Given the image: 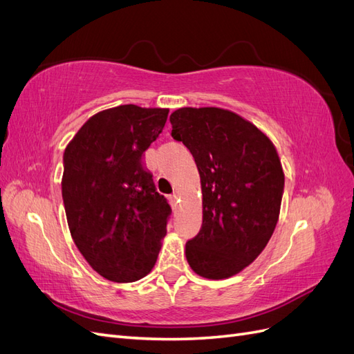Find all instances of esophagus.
Instances as JSON below:
<instances>
[{"instance_id":"34e87169","label":"esophagus","mask_w":354,"mask_h":354,"mask_svg":"<svg viewBox=\"0 0 354 354\" xmlns=\"http://www.w3.org/2000/svg\"><path fill=\"white\" fill-rule=\"evenodd\" d=\"M169 202H171V205L173 207H176L177 205V202H178V195L177 194H173L169 196Z\"/></svg>"}]
</instances>
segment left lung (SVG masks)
Segmentation results:
<instances>
[{
  "instance_id": "8db88e82",
  "label": "left lung",
  "mask_w": 354,
  "mask_h": 354,
  "mask_svg": "<svg viewBox=\"0 0 354 354\" xmlns=\"http://www.w3.org/2000/svg\"><path fill=\"white\" fill-rule=\"evenodd\" d=\"M169 121L201 177L202 227L186 243L187 263L207 279H227L274 232L285 183L279 155L263 131L226 109L180 108Z\"/></svg>"
}]
</instances>
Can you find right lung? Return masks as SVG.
Here are the masks:
<instances>
[{"instance_id":"obj_1","label":"right lung","mask_w":354,"mask_h":354,"mask_svg":"<svg viewBox=\"0 0 354 354\" xmlns=\"http://www.w3.org/2000/svg\"><path fill=\"white\" fill-rule=\"evenodd\" d=\"M169 109L121 104L93 115L63 153L62 196L72 239L104 279L136 282L151 273L171 208L143 153Z\"/></svg>"}]
</instances>
